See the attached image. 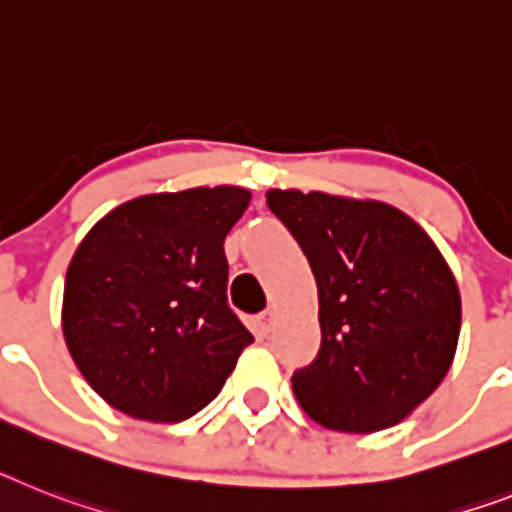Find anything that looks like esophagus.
<instances>
[{
    "label": "esophagus",
    "mask_w": 512,
    "mask_h": 512,
    "mask_svg": "<svg viewBox=\"0 0 512 512\" xmlns=\"http://www.w3.org/2000/svg\"><path fill=\"white\" fill-rule=\"evenodd\" d=\"M255 330H257V336H268L270 330H273V312H263V315H257Z\"/></svg>",
    "instance_id": "34e87169"
}]
</instances>
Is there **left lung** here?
Here are the masks:
<instances>
[{
    "label": "left lung",
    "mask_w": 512,
    "mask_h": 512,
    "mask_svg": "<svg viewBox=\"0 0 512 512\" xmlns=\"http://www.w3.org/2000/svg\"><path fill=\"white\" fill-rule=\"evenodd\" d=\"M317 281L322 343L291 377L309 419L369 435L403 422L453 364L461 294L427 231L380 200L268 190Z\"/></svg>",
    "instance_id": "obj_1"
}]
</instances>
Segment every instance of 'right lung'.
I'll return each instance as SVG.
<instances>
[{"label": "right lung", "instance_id": "add662e5", "mask_svg": "<svg viewBox=\"0 0 512 512\" xmlns=\"http://www.w3.org/2000/svg\"><path fill=\"white\" fill-rule=\"evenodd\" d=\"M249 200L231 184L135 197L77 244L62 333L109 406L145 422H182L234 372L255 338L226 304L223 239Z\"/></svg>", "mask_w": 512, "mask_h": 512}]
</instances>
